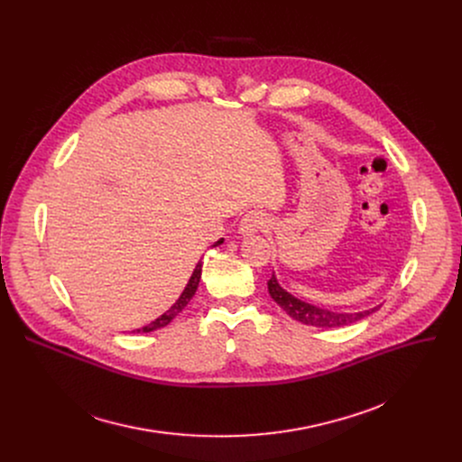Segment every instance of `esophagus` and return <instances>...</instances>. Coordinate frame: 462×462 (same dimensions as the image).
<instances>
[{
  "instance_id": "34e87169",
  "label": "esophagus",
  "mask_w": 462,
  "mask_h": 462,
  "mask_svg": "<svg viewBox=\"0 0 462 462\" xmlns=\"http://www.w3.org/2000/svg\"><path fill=\"white\" fill-rule=\"evenodd\" d=\"M267 226V214H263L261 210H250L243 216L239 223V232L241 234H254L259 232Z\"/></svg>"
}]
</instances>
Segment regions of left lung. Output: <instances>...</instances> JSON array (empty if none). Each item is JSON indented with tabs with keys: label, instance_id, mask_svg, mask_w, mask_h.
Returning a JSON list of instances; mask_svg holds the SVG:
<instances>
[{
	"label": "left lung",
	"instance_id": "left-lung-1",
	"mask_svg": "<svg viewBox=\"0 0 462 462\" xmlns=\"http://www.w3.org/2000/svg\"><path fill=\"white\" fill-rule=\"evenodd\" d=\"M269 294L271 298L294 319L305 323V325H312V327H323V328H331V327H342V325H351L365 316H369L371 312H374L378 307L369 309V310H362V312H333L327 309H319L316 305H310L307 301H301L298 298H294L291 292H287L285 289L280 287L276 276L273 274V278L269 280Z\"/></svg>",
	"mask_w": 462,
	"mask_h": 462
}]
</instances>
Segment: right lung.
<instances>
[{"instance_id":"obj_1","label":"right lung","mask_w":462,"mask_h":462,"mask_svg":"<svg viewBox=\"0 0 462 462\" xmlns=\"http://www.w3.org/2000/svg\"><path fill=\"white\" fill-rule=\"evenodd\" d=\"M223 243V239H219L214 246H217V245H221ZM201 271H203V263L199 261L195 265V269H193V273H191V276H189V280H188V283H186V287H184V291H182V294L179 296V300L162 314V316H159L155 321H152V323H148L146 327H143V328H137V331H134V333H152V331H157V328H161V327H166L179 312H182V309L189 303V300L193 298V294H195V291H197V287H199V280H201Z\"/></svg>"}]
</instances>
